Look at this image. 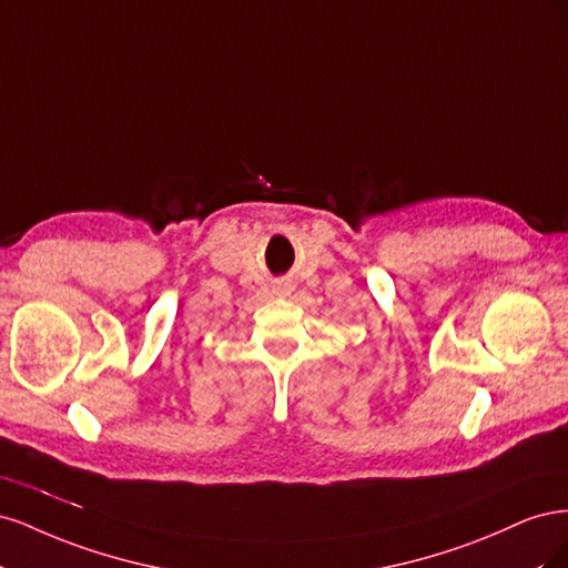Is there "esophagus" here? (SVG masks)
Listing matches in <instances>:
<instances>
[{
    "instance_id": "esophagus-1",
    "label": "esophagus",
    "mask_w": 568,
    "mask_h": 568,
    "mask_svg": "<svg viewBox=\"0 0 568 568\" xmlns=\"http://www.w3.org/2000/svg\"><path fill=\"white\" fill-rule=\"evenodd\" d=\"M277 291H280V294H288V291H291V282H286V280L277 282Z\"/></svg>"
}]
</instances>
